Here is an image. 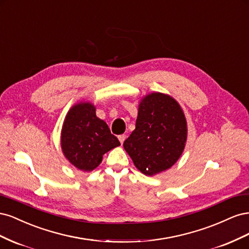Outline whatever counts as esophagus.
I'll return each mask as SVG.
<instances>
[{
    "label": "esophagus",
    "instance_id": "obj_1",
    "mask_svg": "<svg viewBox=\"0 0 249 249\" xmlns=\"http://www.w3.org/2000/svg\"><path fill=\"white\" fill-rule=\"evenodd\" d=\"M125 138H126V136H125L124 134H123V135H119V136H118V140L120 141V143H122V144H123V143L124 142Z\"/></svg>",
    "mask_w": 249,
    "mask_h": 249
}]
</instances>
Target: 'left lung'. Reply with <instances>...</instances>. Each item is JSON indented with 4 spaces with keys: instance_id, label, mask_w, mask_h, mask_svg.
I'll use <instances>...</instances> for the list:
<instances>
[{
    "instance_id": "obj_1",
    "label": "left lung",
    "mask_w": 249,
    "mask_h": 249,
    "mask_svg": "<svg viewBox=\"0 0 249 249\" xmlns=\"http://www.w3.org/2000/svg\"><path fill=\"white\" fill-rule=\"evenodd\" d=\"M187 131L178 103L167 94L149 93L139 104L136 127L124 147L137 169L152 177L169 169L179 159Z\"/></svg>"
}]
</instances>
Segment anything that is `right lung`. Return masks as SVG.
I'll return each mask as SVG.
<instances>
[{
  "instance_id": "obj_1",
  "label": "right lung",
  "mask_w": 249,
  "mask_h": 249,
  "mask_svg": "<svg viewBox=\"0 0 249 249\" xmlns=\"http://www.w3.org/2000/svg\"><path fill=\"white\" fill-rule=\"evenodd\" d=\"M119 145L108 124L96 116L91 103H79L67 112L61 131V148L74 167L92 171L105 154Z\"/></svg>"
}]
</instances>
